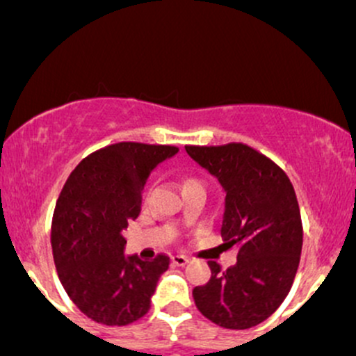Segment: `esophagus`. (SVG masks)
<instances>
[{"mask_svg": "<svg viewBox=\"0 0 356 356\" xmlns=\"http://www.w3.org/2000/svg\"><path fill=\"white\" fill-rule=\"evenodd\" d=\"M171 259H173V265H175V266H185L186 263L190 261V259L186 258L185 254H175Z\"/></svg>", "mask_w": 356, "mask_h": 356, "instance_id": "1", "label": "esophagus"}]
</instances>
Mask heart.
<instances>
[{
	"label": "heart",
	"instance_id": "b5f03b06",
	"mask_svg": "<svg viewBox=\"0 0 356 356\" xmlns=\"http://www.w3.org/2000/svg\"><path fill=\"white\" fill-rule=\"evenodd\" d=\"M190 181H193V179H190Z\"/></svg>",
	"mask_w": 356,
	"mask_h": 356
}]
</instances>
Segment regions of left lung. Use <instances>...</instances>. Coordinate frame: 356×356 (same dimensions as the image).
<instances>
[{"label":"left lung","mask_w":356,"mask_h":356,"mask_svg":"<svg viewBox=\"0 0 356 356\" xmlns=\"http://www.w3.org/2000/svg\"><path fill=\"white\" fill-rule=\"evenodd\" d=\"M225 195L220 234L238 248L222 271L209 261V284L193 289L198 311L227 330H248L273 314L289 293L302 253L300 209L290 179L266 156L244 144L185 146Z\"/></svg>","instance_id":"obj_1"}]
</instances>
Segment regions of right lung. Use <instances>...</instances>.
I'll use <instances>...</instances> for the list:
<instances>
[{
    "label": "right lung",
    "instance_id": "1",
    "mask_svg": "<svg viewBox=\"0 0 356 356\" xmlns=\"http://www.w3.org/2000/svg\"><path fill=\"white\" fill-rule=\"evenodd\" d=\"M173 146L118 143L83 159L67 178L52 219V254L60 284L83 314L125 326L151 309L170 258L143 261L124 254V231L136 220L143 192Z\"/></svg>",
    "mask_w": 356,
    "mask_h": 356
}]
</instances>
